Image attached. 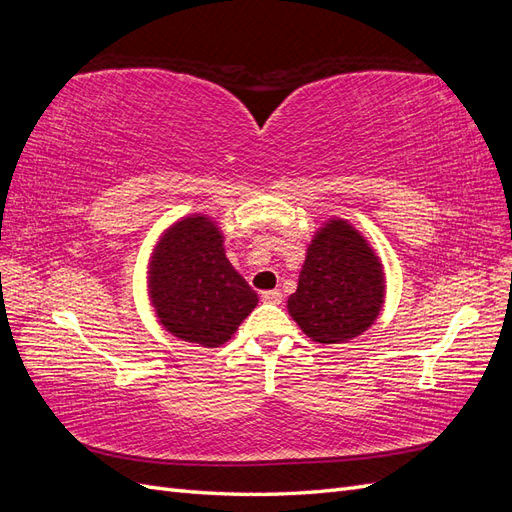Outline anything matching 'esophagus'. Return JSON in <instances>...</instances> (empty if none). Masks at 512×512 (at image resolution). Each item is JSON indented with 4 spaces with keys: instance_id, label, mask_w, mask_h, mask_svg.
I'll list each match as a JSON object with an SVG mask.
<instances>
[{
    "instance_id": "34e87169",
    "label": "esophagus",
    "mask_w": 512,
    "mask_h": 512,
    "mask_svg": "<svg viewBox=\"0 0 512 512\" xmlns=\"http://www.w3.org/2000/svg\"><path fill=\"white\" fill-rule=\"evenodd\" d=\"M282 299H284V297H282L280 290H265V292H262V301H265V303L280 305Z\"/></svg>"
}]
</instances>
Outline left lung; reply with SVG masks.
Listing matches in <instances>:
<instances>
[{"label":"left lung","instance_id":"left-lung-1","mask_svg":"<svg viewBox=\"0 0 512 512\" xmlns=\"http://www.w3.org/2000/svg\"><path fill=\"white\" fill-rule=\"evenodd\" d=\"M384 267L352 224L324 222L307 245L288 314L318 344H344L365 333L382 312Z\"/></svg>","mask_w":512,"mask_h":512}]
</instances>
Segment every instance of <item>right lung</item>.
I'll use <instances>...</instances> for the list:
<instances>
[{
	"instance_id": "1",
	"label": "right lung",
	"mask_w": 512,
	"mask_h": 512,
	"mask_svg": "<svg viewBox=\"0 0 512 512\" xmlns=\"http://www.w3.org/2000/svg\"><path fill=\"white\" fill-rule=\"evenodd\" d=\"M149 299L162 327L183 342L218 348L254 312L258 294L230 265L209 215L168 226L149 258Z\"/></svg>"
}]
</instances>
